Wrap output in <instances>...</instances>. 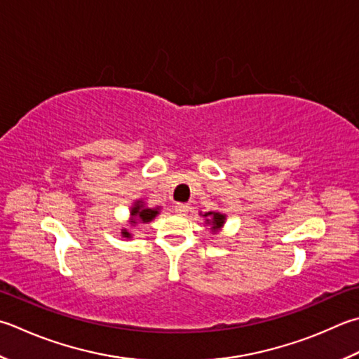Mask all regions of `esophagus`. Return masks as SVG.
<instances>
[{
    "instance_id": "34e87169",
    "label": "esophagus",
    "mask_w": 359,
    "mask_h": 359,
    "mask_svg": "<svg viewBox=\"0 0 359 359\" xmlns=\"http://www.w3.org/2000/svg\"><path fill=\"white\" fill-rule=\"evenodd\" d=\"M175 212H177L179 215H185L188 210H189V203H185V202H177L175 203Z\"/></svg>"
}]
</instances>
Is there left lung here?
Here are the masks:
<instances>
[{
    "mask_svg": "<svg viewBox=\"0 0 359 359\" xmlns=\"http://www.w3.org/2000/svg\"><path fill=\"white\" fill-rule=\"evenodd\" d=\"M203 216H208L210 219H207V222L210 221L212 222V226H213V229H219V227H222V224H224V219H226V216L224 215H221V213H205Z\"/></svg>",
    "mask_w": 359,
    "mask_h": 359,
    "instance_id": "1",
    "label": "left lung"
}]
</instances>
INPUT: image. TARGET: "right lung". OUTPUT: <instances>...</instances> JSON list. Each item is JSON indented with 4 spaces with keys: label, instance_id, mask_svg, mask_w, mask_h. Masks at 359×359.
<instances>
[{
    "label": "right lung",
    "instance_id": "1",
    "mask_svg": "<svg viewBox=\"0 0 359 359\" xmlns=\"http://www.w3.org/2000/svg\"><path fill=\"white\" fill-rule=\"evenodd\" d=\"M158 212L156 208H144L142 203L137 202V205L132 208V216L135 221H142V222H149L151 219H154V216H156ZM123 235L126 238H130V233L128 230H123Z\"/></svg>",
    "mask_w": 359,
    "mask_h": 359
}]
</instances>
